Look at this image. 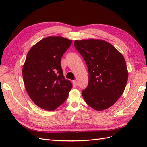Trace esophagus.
Listing matches in <instances>:
<instances>
[{
    "mask_svg": "<svg viewBox=\"0 0 147 147\" xmlns=\"http://www.w3.org/2000/svg\"><path fill=\"white\" fill-rule=\"evenodd\" d=\"M73 83L74 84V86H77L78 85V83H77V81H74Z\"/></svg>",
    "mask_w": 147,
    "mask_h": 147,
    "instance_id": "esophagus-1",
    "label": "esophagus"
}]
</instances>
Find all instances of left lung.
Instances as JSON below:
<instances>
[{"label":"left lung","instance_id":"obj_1","mask_svg":"<svg viewBox=\"0 0 147 147\" xmlns=\"http://www.w3.org/2000/svg\"><path fill=\"white\" fill-rule=\"evenodd\" d=\"M74 46L86 62L89 81L82 94L97 111L109 108L126 88L128 73L123 56L110 43L100 40H75Z\"/></svg>","mask_w":147,"mask_h":147}]
</instances>
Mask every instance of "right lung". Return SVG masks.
I'll use <instances>...</instances> for the list:
<instances>
[{
    "instance_id": "right-lung-1",
    "label": "right lung",
    "mask_w": 147,
    "mask_h": 147,
    "mask_svg": "<svg viewBox=\"0 0 147 147\" xmlns=\"http://www.w3.org/2000/svg\"><path fill=\"white\" fill-rule=\"evenodd\" d=\"M72 40L48 37L31 48L23 68L26 90L40 107L53 110L65 101L72 84L65 79L61 61Z\"/></svg>"
}]
</instances>
